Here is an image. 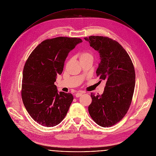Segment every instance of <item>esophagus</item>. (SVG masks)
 Wrapping results in <instances>:
<instances>
[{
    "mask_svg": "<svg viewBox=\"0 0 156 156\" xmlns=\"http://www.w3.org/2000/svg\"><path fill=\"white\" fill-rule=\"evenodd\" d=\"M83 93H82V92H79V93H76V98H79L80 96H81L82 95V94H83Z\"/></svg>",
    "mask_w": 156,
    "mask_h": 156,
    "instance_id": "1",
    "label": "esophagus"
}]
</instances>
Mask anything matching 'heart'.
<instances>
[{
	"mask_svg": "<svg viewBox=\"0 0 156 156\" xmlns=\"http://www.w3.org/2000/svg\"><path fill=\"white\" fill-rule=\"evenodd\" d=\"M79 57L80 61H82V60H87V59H92L93 60V55L91 52L85 51H82L79 54Z\"/></svg>",
	"mask_w": 156,
	"mask_h": 156,
	"instance_id": "b5f03b06",
	"label": "heart"
}]
</instances>
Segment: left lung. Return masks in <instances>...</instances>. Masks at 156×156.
I'll use <instances>...</instances> for the list:
<instances>
[{"label": "left lung", "instance_id": "obj_1", "mask_svg": "<svg viewBox=\"0 0 156 156\" xmlns=\"http://www.w3.org/2000/svg\"><path fill=\"white\" fill-rule=\"evenodd\" d=\"M84 39L99 53L101 62L96 74L106 81L102 95L91 94L92 102L88 111L98 125L110 127L123 118L130 106L135 87L134 65L128 54L117 41L98 36Z\"/></svg>", "mask_w": 156, "mask_h": 156}]
</instances>
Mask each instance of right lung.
<instances>
[{
	"label": "right lung",
	"instance_id": "obj_1",
	"mask_svg": "<svg viewBox=\"0 0 156 156\" xmlns=\"http://www.w3.org/2000/svg\"><path fill=\"white\" fill-rule=\"evenodd\" d=\"M80 38L58 37L41 42L28 57L23 71L22 98L30 116L40 125L52 127L66 116L73 101L71 93H58L54 85Z\"/></svg>",
	"mask_w": 156,
	"mask_h": 156
}]
</instances>
